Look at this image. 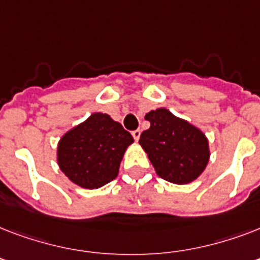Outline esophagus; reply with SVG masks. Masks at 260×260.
<instances>
[{
    "label": "esophagus",
    "instance_id": "esophagus-1",
    "mask_svg": "<svg viewBox=\"0 0 260 260\" xmlns=\"http://www.w3.org/2000/svg\"><path fill=\"white\" fill-rule=\"evenodd\" d=\"M140 134H142V132H140V129L132 131V136H134V139H135V142H138L139 139H140Z\"/></svg>",
    "mask_w": 260,
    "mask_h": 260
}]
</instances>
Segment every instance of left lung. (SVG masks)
<instances>
[{
	"label": "left lung",
	"mask_w": 260,
	"mask_h": 260,
	"mask_svg": "<svg viewBox=\"0 0 260 260\" xmlns=\"http://www.w3.org/2000/svg\"><path fill=\"white\" fill-rule=\"evenodd\" d=\"M144 118L151 125L140 135L139 144L156 174L175 185L196 181L209 163V140L205 134L166 108L151 110Z\"/></svg>",
	"instance_id": "8db88e82"
}]
</instances>
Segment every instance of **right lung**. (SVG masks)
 I'll return each instance as SVG.
<instances>
[{
  "mask_svg": "<svg viewBox=\"0 0 260 260\" xmlns=\"http://www.w3.org/2000/svg\"><path fill=\"white\" fill-rule=\"evenodd\" d=\"M132 135L109 114L95 112L63 135L56 148L59 169L83 189H100L117 177Z\"/></svg>",
  "mask_w": 260,
  "mask_h": 260,
  "instance_id": "right-lung-1",
  "label": "right lung"
}]
</instances>
